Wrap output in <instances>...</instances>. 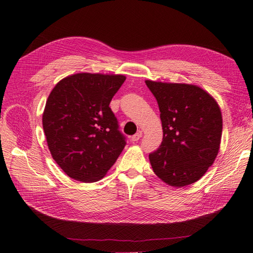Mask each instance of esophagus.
<instances>
[{
    "label": "esophagus",
    "instance_id": "34e87169",
    "mask_svg": "<svg viewBox=\"0 0 253 253\" xmlns=\"http://www.w3.org/2000/svg\"><path fill=\"white\" fill-rule=\"evenodd\" d=\"M141 136H142V132H141V131L137 132V133L134 134V135L132 136V137H131V141H133V142L138 141V140L141 138Z\"/></svg>",
    "mask_w": 253,
    "mask_h": 253
}]
</instances>
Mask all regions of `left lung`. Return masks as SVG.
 Wrapping results in <instances>:
<instances>
[{"label":"left lung","instance_id":"8db88e82","mask_svg":"<svg viewBox=\"0 0 253 253\" xmlns=\"http://www.w3.org/2000/svg\"><path fill=\"white\" fill-rule=\"evenodd\" d=\"M158 101L163 141L149 154L154 173L170 186L195 183L218 154L222 133L220 108L196 85L146 81Z\"/></svg>","mask_w":253,"mask_h":253}]
</instances>
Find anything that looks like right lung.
Wrapping results in <instances>:
<instances>
[{
	"label": "right lung",
	"mask_w": 253,
	"mask_h": 253,
	"mask_svg": "<svg viewBox=\"0 0 253 253\" xmlns=\"http://www.w3.org/2000/svg\"><path fill=\"white\" fill-rule=\"evenodd\" d=\"M126 81L119 74L78 73L46 100L42 126L53 160L80 182L103 177L126 145L110 103Z\"/></svg>",
	"instance_id": "add662e5"
}]
</instances>
